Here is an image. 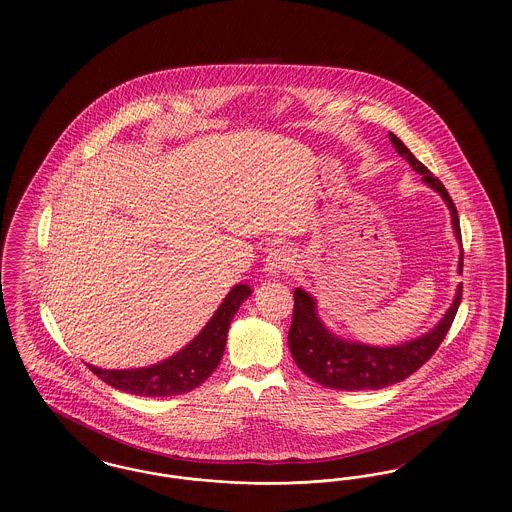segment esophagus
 Masks as SVG:
<instances>
[{"label": "esophagus", "instance_id": "1", "mask_svg": "<svg viewBox=\"0 0 512 512\" xmlns=\"http://www.w3.org/2000/svg\"><path fill=\"white\" fill-rule=\"evenodd\" d=\"M293 267H295V259H293L292 249L288 245H276L270 249L267 263H265V270L270 276L290 272Z\"/></svg>", "mask_w": 512, "mask_h": 512}]
</instances>
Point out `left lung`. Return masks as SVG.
I'll return each mask as SVG.
<instances>
[{"mask_svg": "<svg viewBox=\"0 0 512 512\" xmlns=\"http://www.w3.org/2000/svg\"><path fill=\"white\" fill-rule=\"evenodd\" d=\"M391 144L397 153L407 159L414 171L422 174V180L436 190L451 211V222L455 236L461 244V261L459 272H463V240H461V224L457 207L445 186L438 178L428 171L409 147L405 146L393 132H390ZM463 299V284H459L453 305L441 318L438 326H434L428 334L416 340L393 345V347H374L366 343L341 340L334 336L317 317L315 299L301 288L293 292V318L288 334V343L292 351L293 361L309 378H313L320 386L332 390H382L391 384L403 382L424 365L441 345L447 336L453 318Z\"/></svg>", "mask_w": 512, "mask_h": 512, "instance_id": "1", "label": "left lung"}]
</instances>
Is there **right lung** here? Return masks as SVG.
I'll return each instance as SVG.
<instances>
[{"instance_id":"obj_1","label":"right lung","mask_w":512,"mask_h":512,"mask_svg":"<svg viewBox=\"0 0 512 512\" xmlns=\"http://www.w3.org/2000/svg\"><path fill=\"white\" fill-rule=\"evenodd\" d=\"M249 293V286L236 284L194 340L163 363L124 370H103L92 365L88 368L111 388L132 395L171 397L188 393L201 386L219 366L230 322Z\"/></svg>"}]
</instances>
